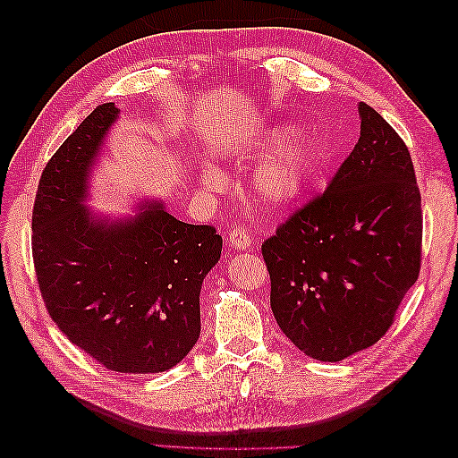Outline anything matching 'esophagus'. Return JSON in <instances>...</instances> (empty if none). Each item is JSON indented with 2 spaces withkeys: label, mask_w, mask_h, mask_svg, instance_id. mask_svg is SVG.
Masks as SVG:
<instances>
[{
  "label": "esophagus",
  "mask_w": 458,
  "mask_h": 458,
  "mask_svg": "<svg viewBox=\"0 0 458 458\" xmlns=\"http://www.w3.org/2000/svg\"><path fill=\"white\" fill-rule=\"evenodd\" d=\"M227 241H229L233 250H248V248H250L254 242V234L244 225H239L227 234Z\"/></svg>",
  "instance_id": "esophagus-1"
}]
</instances>
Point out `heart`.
I'll return each instance as SVG.
<instances>
[{
    "instance_id": "b5f03b06",
    "label": "heart",
    "mask_w": 458,
    "mask_h": 458,
    "mask_svg": "<svg viewBox=\"0 0 458 458\" xmlns=\"http://www.w3.org/2000/svg\"><path fill=\"white\" fill-rule=\"evenodd\" d=\"M288 131L276 128L267 131L254 143L258 155H267L284 140ZM318 165V148L310 140H290L263 162L254 177V195L269 208H284L300 199V195ZM200 182L206 189H219L221 175L212 165H202Z\"/></svg>"
}]
</instances>
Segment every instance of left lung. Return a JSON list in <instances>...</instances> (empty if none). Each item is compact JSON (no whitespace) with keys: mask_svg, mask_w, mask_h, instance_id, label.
<instances>
[{"mask_svg":"<svg viewBox=\"0 0 458 458\" xmlns=\"http://www.w3.org/2000/svg\"><path fill=\"white\" fill-rule=\"evenodd\" d=\"M361 135L321 195L261 244L271 310L298 350L342 361L377 344L417 283L422 204L411 152L359 103Z\"/></svg>","mask_w":458,"mask_h":458,"instance_id":"8db88e82","label":"left lung"}]
</instances>
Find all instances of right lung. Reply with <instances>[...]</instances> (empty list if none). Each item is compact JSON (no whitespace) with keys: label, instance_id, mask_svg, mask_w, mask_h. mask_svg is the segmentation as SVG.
I'll return each mask as SVG.
<instances>
[{"label":"right lung","instance_id":"obj_1","mask_svg":"<svg viewBox=\"0 0 458 458\" xmlns=\"http://www.w3.org/2000/svg\"><path fill=\"white\" fill-rule=\"evenodd\" d=\"M116 116L114 103L97 106L41 172L32 258L41 298L68 340L110 370L162 372L199 340L202 281L224 241L157 202L128 221L86 210L88 174Z\"/></svg>","mask_w":458,"mask_h":458}]
</instances>
